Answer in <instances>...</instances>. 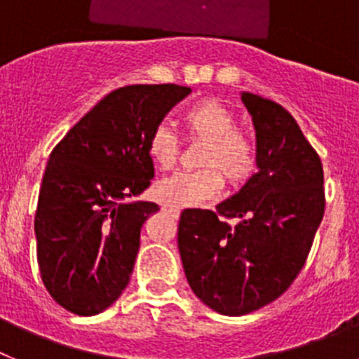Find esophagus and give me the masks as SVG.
<instances>
[{
	"label": "esophagus",
	"instance_id": "esophagus-1",
	"mask_svg": "<svg viewBox=\"0 0 359 359\" xmlns=\"http://www.w3.org/2000/svg\"><path fill=\"white\" fill-rule=\"evenodd\" d=\"M165 210H169V212H174V214H177L180 212V207H176V205H172V203H167V205H163Z\"/></svg>",
	"mask_w": 359,
	"mask_h": 359
}]
</instances>
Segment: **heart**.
Returning <instances> with one entry per match:
<instances>
[{
  "label": "heart",
  "mask_w": 359,
  "mask_h": 359,
  "mask_svg": "<svg viewBox=\"0 0 359 359\" xmlns=\"http://www.w3.org/2000/svg\"><path fill=\"white\" fill-rule=\"evenodd\" d=\"M190 138L205 142L199 165L194 172H177L163 177L156 192L165 201L180 207H196L214 199L223 190L224 178L230 185L248 182L257 167V154L252 142L237 131V120L226 106L205 98L192 104L183 115ZM152 163L160 169L174 167L180 156V140L167 123H158L147 140Z\"/></svg>",
  "instance_id": "heart-1"
}]
</instances>
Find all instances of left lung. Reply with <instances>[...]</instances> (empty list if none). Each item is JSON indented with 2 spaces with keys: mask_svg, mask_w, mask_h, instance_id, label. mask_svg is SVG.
Returning a JSON list of instances; mask_svg holds the SVG:
<instances>
[{
  "mask_svg": "<svg viewBox=\"0 0 359 359\" xmlns=\"http://www.w3.org/2000/svg\"><path fill=\"white\" fill-rule=\"evenodd\" d=\"M257 138V172L215 207L187 208L177 248L205 306L241 316L273 302L306 264L325 210L320 156L280 104L241 93ZM236 217L230 227L218 217Z\"/></svg>",
  "mask_w": 359,
  "mask_h": 359,
  "instance_id": "8db88e82",
  "label": "left lung"
}]
</instances>
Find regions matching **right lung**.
Instances as JSON below:
<instances>
[{
    "label": "right lung",
    "instance_id": "add662e5",
    "mask_svg": "<svg viewBox=\"0 0 359 359\" xmlns=\"http://www.w3.org/2000/svg\"><path fill=\"white\" fill-rule=\"evenodd\" d=\"M190 88L133 84L111 91L53 147L36 210L37 264L66 311L93 316L129 284L140 230L160 210L131 201L154 177L149 135Z\"/></svg>",
    "mask_w": 359,
    "mask_h": 359
}]
</instances>
